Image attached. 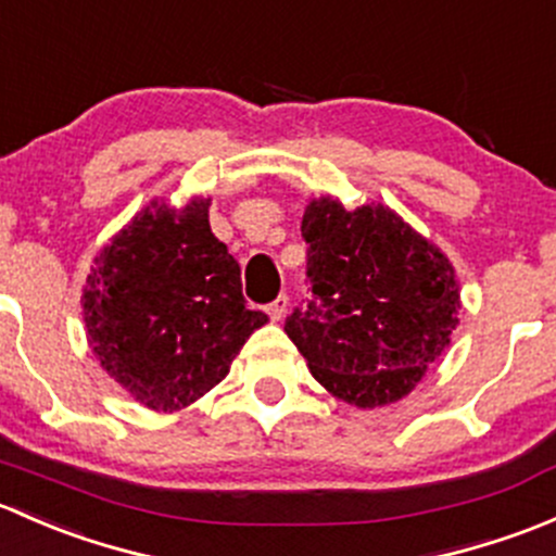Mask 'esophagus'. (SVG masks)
<instances>
[{
  "mask_svg": "<svg viewBox=\"0 0 556 556\" xmlns=\"http://www.w3.org/2000/svg\"><path fill=\"white\" fill-rule=\"evenodd\" d=\"M286 307H289V296L280 294L276 302H270V305H267V316H270L273 320H280L286 316Z\"/></svg>",
  "mask_w": 556,
  "mask_h": 556,
  "instance_id": "34e87169",
  "label": "esophagus"
}]
</instances>
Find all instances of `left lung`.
I'll return each mask as SVG.
<instances>
[{
    "instance_id": "obj_1",
    "label": "left lung",
    "mask_w": 556,
    "mask_h": 556,
    "mask_svg": "<svg viewBox=\"0 0 556 556\" xmlns=\"http://www.w3.org/2000/svg\"><path fill=\"white\" fill-rule=\"evenodd\" d=\"M302 236L313 300L286 318L289 340L340 402H402L460 324L450 256L380 200L345 208L337 194L311 198Z\"/></svg>"
}]
</instances>
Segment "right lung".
I'll list each match as a JSON object with an SVG mask.
<instances>
[{"label": "right lung", "mask_w": 556, "mask_h": 556, "mask_svg": "<svg viewBox=\"0 0 556 556\" xmlns=\"http://www.w3.org/2000/svg\"><path fill=\"white\" fill-rule=\"evenodd\" d=\"M211 198H152L96 254L83 286L85 337L134 402L179 412L219 386L267 324L249 311L240 267L208 225Z\"/></svg>", "instance_id": "1"}]
</instances>
